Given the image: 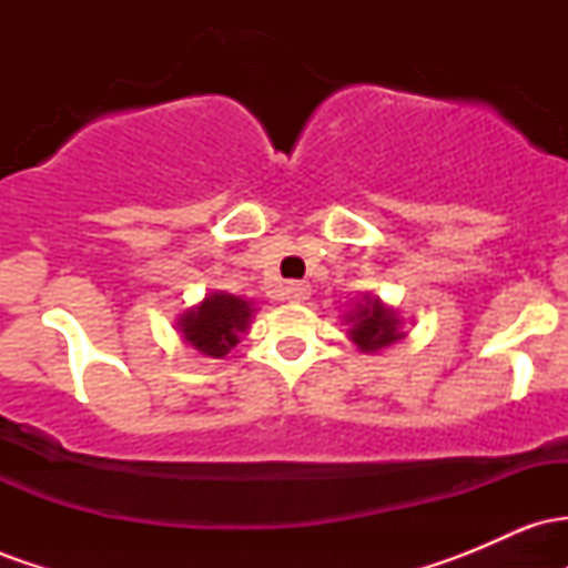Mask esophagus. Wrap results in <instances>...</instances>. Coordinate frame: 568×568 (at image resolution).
Instances as JSON below:
<instances>
[{
  "mask_svg": "<svg viewBox=\"0 0 568 568\" xmlns=\"http://www.w3.org/2000/svg\"><path fill=\"white\" fill-rule=\"evenodd\" d=\"M285 298H291V302H304V298H310V285L291 280V283L285 285Z\"/></svg>",
  "mask_w": 568,
  "mask_h": 568,
  "instance_id": "1",
  "label": "esophagus"
}]
</instances>
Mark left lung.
I'll list each match as a JSON object with an SVG mask.
<instances>
[{
	"instance_id": "obj_1",
	"label": "left lung",
	"mask_w": 568,
	"mask_h": 568,
	"mask_svg": "<svg viewBox=\"0 0 568 568\" xmlns=\"http://www.w3.org/2000/svg\"><path fill=\"white\" fill-rule=\"evenodd\" d=\"M349 323L352 342L366 352L389 347L397 338H403L400 331H397L395 312L379 304V298H371V302L357 306V312L349 317Z\"/></svg>"
}]
</instances>
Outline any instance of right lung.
<instances>
[{"mask_svg": "<svg viewBox=\"0 0 568 568\" xmlns=\"http://www.w3.org/2000/svg\"><path fill=\"white\" fill-rule=\"evenodd\" d=\"M251 321V306L230 293H213L181 317V334L202 355L224 357Z\"/></svg>", "mask_w": 568, "mask_h": 568, "instance_id": "right-lung-1", "label": "right lung"}]
</instances>
